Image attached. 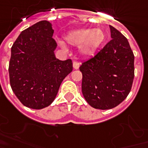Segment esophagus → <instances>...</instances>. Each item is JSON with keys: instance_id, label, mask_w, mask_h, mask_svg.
I'll return each instance as SVG.
<instances>
[{"instance_id": "obj_1", "label": "esophagus", "mask_w": 148, "mask_h": 148, "mask_svg": "<svg viewBox=\"0 0 148 148\" xmlns=\"http://www.w3.org/2000/svg\"><path fill=\"white\" fill-rule=\"evenodd\" d=\"M73 66H74V69L77 70V69L79 68L80 63H79V62H77V61H74V63H73Z\"/></svg>"}]
</instances>
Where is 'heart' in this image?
I'll return each instance as SVG.
<instances>
[{"label":"heart","mask_w":148,"mask_h":148,"mask_svg":"<svg viewBox=\"0 0 148 148\" xmlns=\"http://www.w3.org/2000/svg\"><path fill=\"white\" fill-rule=\"evenodd\" d=\"M105 38L102 29H83L70 32L64 38L66 43L72 46H80L81 52L84 55L92 54L99 48ZM61 45L64 48L63 43Z\"/></svg>","instance_id":"heart-1"}]
</instances>
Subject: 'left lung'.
Segmentation results:
<instances>
[{
	"mask_svg": "<svg viewBox=\"0 0 148 148\" xmlns=\"http://www.w3.org/2000/svg\"><path fill=\"white\" fill-rule=\"evenodd\" d=\"M111 40L82 63V91L91 107L108 110L130 93L134 78V55L124 35L110 26Z\"/></svg>",
	"mask_w": 148,
	"mask_h": 148,
	"instance_id": "obj_1",
	"label": "left lung"
}]
</instances>
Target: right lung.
Listing matches in <instances>:
<instances>
[{
	"instance_id": "1",
	"label": "right lung",
	"mask_w": 148,
	"mask_h": 148,
	"mask_svg": "<svg viewBox=\"0 0 148 148\" xmlns=\"http://www.w3.org/2000/svg\"><path fill=\"white\" fill-rule=\"evenodd\" d=\"M53 33L49 21L38 22L23 30L12 47L10 85L27 108L39 110L49 106L73 70L72 60L62 61L55 56L57 44Z\"/></svg>"
}]
</instances>
